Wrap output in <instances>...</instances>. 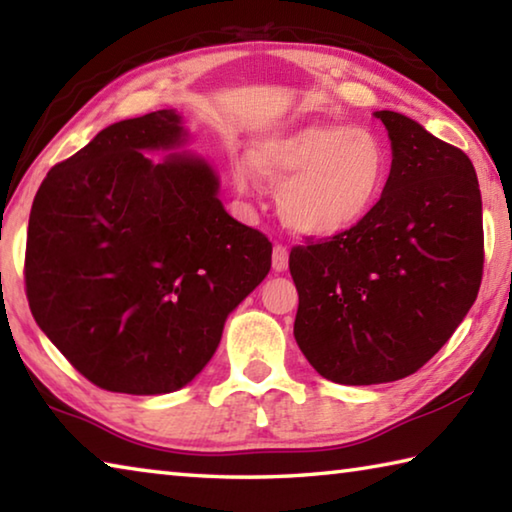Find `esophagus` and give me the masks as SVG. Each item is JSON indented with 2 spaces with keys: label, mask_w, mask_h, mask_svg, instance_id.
<instances>
[{
  "label": "esophagus",
  "mask_w": 512,
  "mask_h": 512,
  "mask_svg": "<svg viewBox=\"0 0 512 512\" xmlns=\"http://www.w3.org/2000/svg\"><path fill=\"white\" fill-rule=\"evenodd\" d=\"M287 268H289V250H287V246L277 244L273 248V271L282 273V271H287Z\"/></svg>",
  "instance_id": "1"
}]
</instances>
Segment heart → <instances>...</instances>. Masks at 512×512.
Masks as SVG:
<instances>
[{
  "label": "heart",
  "instance_id": "obj_1",
  "mask_svg": "<svg viewBox=\"0 0 512 512\" xmlns=\"http://www.w3.org/2000/svg\"><path fill=\"white\" fill-rule=\"evenodd\" d=\"M259 171L280 185L282 219L302 235H336L352 228L379 201L388 180V149L381 137L343 121H311L266 137L253 158L235 164L239 189Z\"/></svg>",
  "mask_w": 512,
  "mask_h": 512
}]
</instances>
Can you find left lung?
Wrapping results in <instances>:
<instances>
[{"label": "left lung", "mask_w": 512, "mask_h": 512, "mask_svg": "<svg viewBox=\"0 0 512 512\" xmlns=\"http://www.w3.org/2000/svg\"><path fill=\"white\" fill-rule=\"evenodd\" d=\"M393 162L375 207L289 255L293 336L325 379L370 386L420 370L461 325L483 275V214L467 155L379 110Z\"/></svg>", "instance_id": "1"}]
</instances>
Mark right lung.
I'll return each instance as SVG.
<instances>
[{
  "label": "right lung",
  "mask_w": 512,
  "mask_h": 512,
  "mask_svg": "<svg viewBox=\"0 0 512 512\" xmlns=\"http://www.w3.org/2000/svg\"><path fill=\"white\" fill-rule=\"evenodd\" d=\"M176 110L117 121L51 167L33 198L24 282L63 357L112 393L189 384L225 318L271 271V241L219 201L210 164L144 151L185 140Z\"/></svg>",
  "instance_id": "right-lung-1"
}]
</instances>
